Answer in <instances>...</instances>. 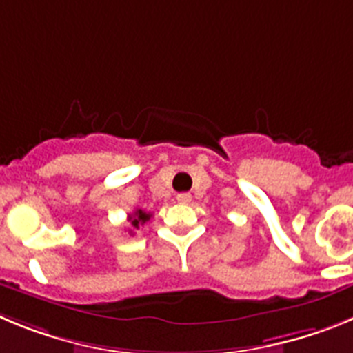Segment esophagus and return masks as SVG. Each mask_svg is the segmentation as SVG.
Returning a JSON list of instances; mask_svg holds the SVG:
<instances>
[{
    "instance_id": "34e87169",
    "label": "esophagus",
    "mask_w": 353,
    "mask_h": 353,
    "mask_svg": "<svg viewBox=\"0 0 353 353\" xmlns=\"http://www.w3.org/2000/svg\"><path fill=\"white\" fill-rule=\"evenodd\" d=\"M191 199H192V196L189 194V192H180V194L176 196V201H179V203H182V205L191 203Z\"/></svg>"
}]
</instances>
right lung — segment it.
I'll use <instances>...</instances> for the list:
<instances>
[{
  "instance_id": "right-lung-1",
  "label": "right lung",
  "mask_w": 353,
  "mask_h": 353,
  "mask_svg": "<svg viewBox=\"0 0 353 353\" xmlns=\"http://www.w3.org/2000/svg\"><path fill=\"white\" fill-rule=\"evenodd\" d=\"M150 217H152V214H146L145 210L138 208V210H134V214L129 215V223H130V226H132V230H139V226H141V224H145L146 221H150ZM132 230H129L130 235L134 233Z\"/></svg>"
}]
</instances>
